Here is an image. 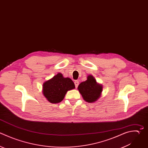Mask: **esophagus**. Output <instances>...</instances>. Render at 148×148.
<instances>
[{"mask_svg":"<svg viewBox=\"0 0 148 148\" xmlns=\"http://www.w3.org/2000/svg\"><path fill=\"white\" fill-rule=\"evenodd\" d=\"M74 83H75V85L76 88H77V86H79V81H77V80H75Z\"/></svg>","mask_w":148,"mask_h":148,"instance_id":"34e87169","label":"esophagus"}]
</instances>
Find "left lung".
<instances>
[{"label": "left lung", "instance_id": "left-lung-1", "mask_svg": "<svg viewBox=\"0 0 148 148\" xmlns=\"http://www.w3.org/2000/svg\"><path fill=\"white\" fill-rule=\"evenodd\" d=\"M102 88V86L97 83L92 75H88L87 79L85 82H82L77 87L84 100L90 103L94 102L99 99Z\"/></svg>", "mask_w": 148, "mask_h": 148}]
</instances>
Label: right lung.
Masks as SVG:
<instances>
[{
    "instance_id": "add662e5",
    "label": "right lung",
    "mask_w": 148,
    "mask_h": 148,
    "mask_svg": "<svg viewBox=\"0 0 148 148\" xmlns=\"http://www.w3.org/2000/svg\"><path fill=\"white\" fill-rule=\"evenodd\" d=\"M75 88V84L70 78L64 77L62 73H58L43 83V94L50 102L56 103L63 100L68 91Z\"/></svg>"
}]
</instances>
